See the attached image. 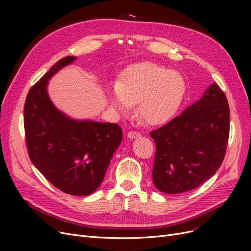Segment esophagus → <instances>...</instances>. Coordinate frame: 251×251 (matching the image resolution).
Here are the masks:
<instances>
[{
    "mask_svg": "<svg viewBox=\"0 0 251 251\" xmlns=\"http://www.w3.org/2000/svg\"><path fill=\"white\" fill-rule=\"evenodd\" d=\"M128 138L130 139H133V138H138L141 136V134L139 132H137V131H130V132H128L127 134Z\"/></svg>",
    "mask_w": 251,
    "mask_h": 251,
    "instance_id": "obj_1",
    "label": "esophagus"
}]
</instances>
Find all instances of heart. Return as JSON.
Returning <instances> with one entry per match:
<instances>
[{
	"label": "heart",
	"instance_id": "1",
	"mask_svg": "<svg viewBox=\"0 0 251 251\" xmlns=\"http://www.w3.org/2000/svg\"><path fill=\"white\" fill-rule=\"evenodd\" d=\"M185 89V81L179 73L152 62H141L123 71L119 84L110 90L109 99L111 107L122 113L138 102L137 113L141 120L159 126L175 116Z\"/></svg>",
	"mask_w": 251,
	"mask_h": 251
}]
</instances>
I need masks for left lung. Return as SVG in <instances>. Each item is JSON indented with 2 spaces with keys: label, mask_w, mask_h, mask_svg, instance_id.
<instances>
[{
  "label": "left lung",
  "mask_w": 251,
  "mask_h": 251,
  "mask_svg": "<svg viewBox=\"0 0 251 251\" xmlns=\"http://www.w3.org/2000/svg\"><path fill=\"white\" fill-rule=\"evenodd\" d=\"M229 133L228 100L221 87L213 83L201 100L151 132L155 143L154 186L175 194L201 185L221 167Z\"/></svg>",
  "instance_id": "8db88e82"
}]
</instances>
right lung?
<instances>
[{"instance_id": "obj_1", "label": "right lung", "mask_w": 251, "mask_h": 251, "mask_svg": "<svg viewBox=\"0 0 251 251\" xmlns=\"http://www.w3.org/2000/svg\"><path fill=\"white\" fill-rule=\"evenodd\" d=\"M74 60H59L29 89L24 131L29 159L45 178L65 193L84 196L100 185L123 132L115 123L72 120L52 104L49 79Z\"/></svg>"}]
</instances>
